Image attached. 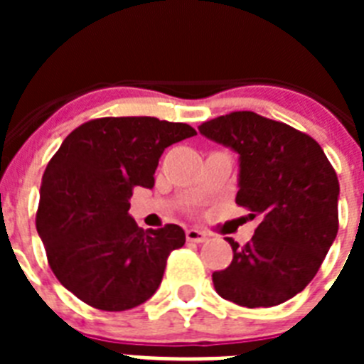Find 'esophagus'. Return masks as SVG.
Wrapping results in <instances>:
<instances>
[{
    "instance_id": "1",
    "label": "esophagus",
    "mask_w": 364,
    "mask_h": 364,
    "mask_svg": "<svg viewBox=\"0 0 364 364\" xmlns=\"http://www.w3.org/2000/svg\"><path fill=\"white\" fill-rule=\"evenodd\" d=\"M186 239H188L189 242H205L208 235H205L204 231H200V230L189 228V230H186Z\"/></svg>"
}]
</instances>
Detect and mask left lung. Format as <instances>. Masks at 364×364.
<instances>
[{
  "mask_svg": "<svg viewBox=\"0 0 364 364\" xmlns=\"http://www.w3.org/2000/svg\"><path fill=\"white\" fill-rule=\"evenodd\" d=\"M198 131L240 154L235 202L260 220L244 246L228 239L233 260L213 272L215 290L239 306H277L306 288L336 239V169L310 134L253 111L213 118Z\"/></svg>",
  "mask_w": 364,
  "mask_h": 364,
  "instance_id": "1",
  "label": "left lung"
}]
</instances>
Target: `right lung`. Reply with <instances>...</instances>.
<instances>
[{"label":"right lung","instance_id":"1","mask_svg":"<svg viewBox=\"0 0 364 364\" xmlns=\"http://www.w3.org/2000/svg\"><path fill=\"white\" fill-rule=\"evenodd\" d=\"M191 125L153 117L95 118L73 131L47 164L36 230L56 279L104 311L146 302L167 257L184 246L176 224L159 230L129 217L134 188H153L160 154L195 136Z\"/></svg>","mask_w":364,"mask_h":364}]
</instances>
